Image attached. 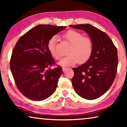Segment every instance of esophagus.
I'll use <instances>...</instances> for the list:
<instances>
[{
    "label": "esophagus",
    "instance_id": "1",
    "mask_svg": "<svg viewBox=\"0 0 127 127\" xmlns=\"http://www.w3.org/2000/svg\"><path fill=\"white\" fill-rule=\"evenodd\" d=\"M68 69V68L67 67H65V66H64V67L62 68V69H63V72H65V70H66Z\"/></svg>",
    "mask_w": 127,
    "mask_h": 127
}]
</instances>
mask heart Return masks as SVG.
Returning <instances> with one entry per match:
<instances>
[{
	"mask_svg": "<svg viewBox=\"0 0 127 127\" xmlns=\"http://www.w3.org/2000/svg\"><path fill=\"white\" fill-rule=\"evenodd\" d=\"M63 38L69 43L70 46L66 51L67 55L59 62L62 66H71L79 62L83 63L89 60L93 51V42L91 38L83 36L82 33L74 30H69L63 35ZM57 37L53 36L48 43V50L51 55L55 59L61 57V54L57 50L56 42Z\"/></svg>",
	"mask_w": 127,
	"mask_h": 127,
	"instance_id": "obj_1",
	"label": "heart"
}]
</instances>
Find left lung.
Here are the masks:
<instances>
[{
  "label": "left lung",
  "mask_w": 127,
  "mask_h": 127,
  "mask_svg": "<svg viewBox=\"0 0 127 127\" xmlns=\"http://www.w3.org/2000/svg\"><path fill=\"white\" fill-rule=\"evenodd\" d=\"M70 27L85 31L93 42L90 58L73 68V87L82 98L96 99L109 90L114 81L118 64L117 49L106 33L93 26L81 24Z\"/></svg>",
  "instance_id": "1"
}]
</instances>
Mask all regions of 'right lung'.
I'll use <instances>...</instances> for the list:
<instances>
[{
  "label": "right lung",
  "instance_id": "1",
  "mask_svg": "<svg viewBox=\"0 0 127 127\" xmlns=\"http://www.w3.org/2000/svg\"><path fill=\"white\" fill-rule=\"evenodd\" d=\"M65 26L40 25L19 38L12 51L10 68L17 88L25 97L44 100L55 91L62 68L51 69L54 59L48 50L49 40Z\"/></svg>",
  "mask_w": 127,
  "mask_h": 127
}]
</instances>
